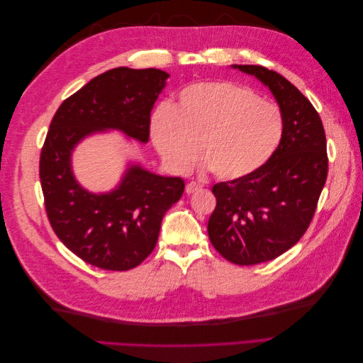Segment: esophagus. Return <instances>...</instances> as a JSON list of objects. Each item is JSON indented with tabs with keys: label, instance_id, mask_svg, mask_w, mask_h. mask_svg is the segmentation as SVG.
I'll list each match as a JSON object with an SVG mask.
<instances>
[{
	"label": "esophagus",
	"instance_id": "1",
	"mask_svg": "<svg viewBox=\"0 0 363 363\" xmlns=\"http://www.w3.org/2000/svg\"><path fill=\"white\" fill-rule=\"evenodd\" d=\"M201 189H203V186L196 182H191L186 184V194H194V192H199Z\"/></svg>",
	"mask_w": 363,
	"mask_h": 363
}]
</instances>
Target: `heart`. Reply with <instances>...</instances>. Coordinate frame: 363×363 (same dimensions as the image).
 <instances>
[{
  "label": "heart",
  "mask_w": 363,
  "mask_h": 363,
  "mask_svg": "<svg viewBox=\"0 0 363 363\" xmlns=\"http://www.w3.org/2000/svg\"><path fill=\"white\" fill-rule=\"evenodd\" d=\"M283 133L280 107L232 82L184 87L177 103L160 107L151 124L155 145L171 168L189 169L201 148L203 160L221 180L244 179L265 167Z\"/></svg>",
  "instance_id": "heart-1"
}]
</instances>
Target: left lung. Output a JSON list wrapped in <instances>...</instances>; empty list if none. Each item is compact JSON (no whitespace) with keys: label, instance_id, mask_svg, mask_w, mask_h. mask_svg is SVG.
Here are the masks:
<instances>
[{"label":"left lung","instance_id":"obj_1","mask_svg":"<svg viewBox=\"0 0 363 363\" xmlns=\"http://www.w3.org/2000/svg\"><path fill=\"white\" fill-rule=\"evenodd\" d=\"M269 87L284 119L276 155L248 177L216 183V207L207 233L215 250L235 265H256L294 247L311 225L327 180L323 121L312 103L276 71L235 65Z\"/></svg>","mask_w":363,"mask_h":363}]
</instances>
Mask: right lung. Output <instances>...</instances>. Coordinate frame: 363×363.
I'll return each instance as SVG.
<instances>
[{"instance_id": "1", "label": "right lung", "mask_w": 363, "mask_h": 363, "mask_svg": "<svg viewBox=\"0 0 363 363\" xmlns=\"http://www.w3.org/2000/svg\"><path fill=\"white\" fill-rule=\"evenodd\" d=\"M168 77L155 68L111 69L67 98L52 116L39 160L47 216L65 247L96 268L128 271L144 262L184 182L130 167L115 191L95 195L75 182L71 152L84 136L106 128L147 142L152 106Z\"/></svg>"}]
</instances>
